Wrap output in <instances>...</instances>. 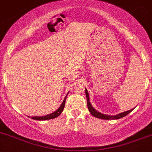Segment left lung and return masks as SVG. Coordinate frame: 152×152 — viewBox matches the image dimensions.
Returning a JSON list of instances; mask_svg holds the SVG:
<instances>
[{
    "label": "left lung",
    "instance_id": "left-lung-1",
    "mask_svg": "<svg viewBox=\"0 0 152 152\" xmlns=\"http://www.w3.org/2000/svg\"><path fill=\"white\" fill-rule=\"evenodd\" d=\"M85 92H86V100H87V107H88V109H89V112L90 113L92 114L93 116L96 117V118H102V119H118V118H121L122 117L125 116V115H128V113L131 112L134 109L132 110H130L128 111H125V112L122 113H119V114H117L115 115H105V114L103 113H101L98 112L97 110H95L92 106L91 105L90 102H89V93H88L87 90L86 89H85Z\"/></svg>",
    "mask_w": 152,
    "mask_h": 152
}]
</instances>
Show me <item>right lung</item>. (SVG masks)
Listing matches in <instances>:
<instances>
[{"label":"right lung","mask_w":152,"mask_h":152,"mask_svg":"<svg viewBox=\"0 0 152 152\" xmlns=\"http://www.w3.org/2000/svg\"><path fill=\"white\" fill-rule=\"evenodd\" d=\"M66 98L64 99V100H63L61 106H60V107H59V109L57 110H56L55 112L52 113H50V114H48V115H44V116H33V117H31V118H33V119H35V120L42 121V120H48V119H52V118H57V116H59V115L61 114V113L63 112V109H64L65 104H66Z\"/></svg>","instance_id":"1"}]
</instances>
